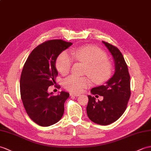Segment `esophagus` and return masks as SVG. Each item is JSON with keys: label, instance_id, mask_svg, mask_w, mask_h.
Here are the masks:
<instances>
[{"label": "esophagus", "instance_id": "1", "mask_svg": "<svg viewBox=\"0 0 151 151\" xmlns=\"http://www.w3.org/2000/svg\"><path fill=\"white\" fill-rule=\"evenodd\" d=\"M80 95V94H77V93H70V96H76V97H77V96H79Z\"/></svg>", "mask_w": 151, "mask_h": 151}]
</instances>
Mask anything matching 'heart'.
I'll list each match as a JSON object with an SVG mask.
<instances>
[{"mask_svg": "<svg viewBox=\"0 0 151 151\" xmlns=\"http://www.w3.org/2000/svg\"><path fill=\"white\" fill-rule=\"evenodd\" d=\"M71 55L76 59L86 64V74L95 83H102L109 79L111 74V65L107 60V55L96 47L86 45L75 49L71 51ZM71 56L67 51L59 55L56 67L62 75H67L72 64ZM64 87L69 91L80 93L89 85V80L86 77L70 76L64 82Z\"/></svg>", "mask_w": 151, "mask_h": 151, "instance_id": "heart-1", "label": "heart"}]
</instances>
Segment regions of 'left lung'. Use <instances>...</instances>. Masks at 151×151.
I'll return each instance as SVG.
<instances>
[{"instance_id": "1", "label": "left lung", "mask_w": 151, "mask_h": 151, "mask_svg": "<svg viewBox=\"0 0 151 151\" xmlns=\"http://www.w3.org/2000/svg\"><path fill=\"white\" fill-rule=\"evenodd\" d=\"M113 58L115 71L111 78L104 85L91 90L93 94L102 96L101 101H96L94 96L88 95L86 108L89 118L94 123L109 125L123 114L131 96L130 76L122 52L114 45L102 41Z\"/></svg>"}]
</instances>
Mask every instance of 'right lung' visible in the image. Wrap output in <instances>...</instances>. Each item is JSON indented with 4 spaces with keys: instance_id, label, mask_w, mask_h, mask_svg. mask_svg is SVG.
Here are the masks:
<instances>
[{
    "instance_id": "right-lung-1",
    "label": "right lung",
    "mask_w": 151,
    "mask_h": 151,
    "mask_svg": "<svg viewBox=\"0 0 151 151\" xmlns=\"http://www.w3.org/2000/svg\"><path fill=\"white\" fill-rule=\"evenodd\" d=\"M72 44L62 40L45 42L31 51L24 65L20 80L21 99L28 116L40 126L57 123L64 114L69 94L61 91L53 96L48 87L56 83L57 57Z\"/></svg>"
}]
</instances>
